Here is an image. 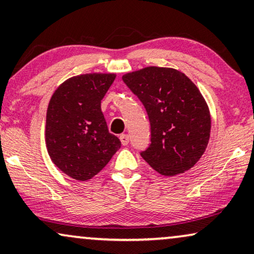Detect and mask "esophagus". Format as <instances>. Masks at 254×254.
<instances>
[{
  "instance_id": "obj_1",
  "label": "esophagus",
  "mask_w": 254,
  "mask_h": 254,
  "mask_svg": "<svg viewBox=\"0 0 254 254\" xmlns=\"http://www.w3.org/2000/svg\"><path fill=\"white\" fill-rule=\"evenodd\" d=\"M121 142H122V145L127 146L128 144V141H130V137H128V134H121Z\"/></svg>"
}]
</instances>
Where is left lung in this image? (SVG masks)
Here are the masks:
<instances>
[{
    "label": "left lung",
    "mask_w": 254,
    "mask_h": 254,
    "mask_svg": "<svg viewBox=\"0 0 254 254\" xmlns=\"http://www.w3.org/2000/svg\"><path fill=\"white\" fill-rule=\"evenodd\" d=\"M151 123V144L140 153L153 169L175 176L194 166L209 140L208 106L198 87L181 71L147 66L124 74Z\"/></svg>",
    "instance_id": "obj_1"
}]
</instances>
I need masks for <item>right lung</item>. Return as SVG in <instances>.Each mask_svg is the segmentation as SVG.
Instances as JSON below:
<instances>
[{
    "instance_id": "obj_1",
    "label": "right lung",
    "mask_w": 254,
    "mask_h": 254,
    "mask_svg": "<svg viewBox=\"0 0 254 254\" xmlns=\"http://www.w3.org/2000/svg\"><path fill=\"white\" fill-rule=\"evenodd\" d=\"M114 73H87L64 81L53 94L46 119V146L56 167L73 180L100 173L121 147L101 112Z\"/></svg>"
}]
</instances>
